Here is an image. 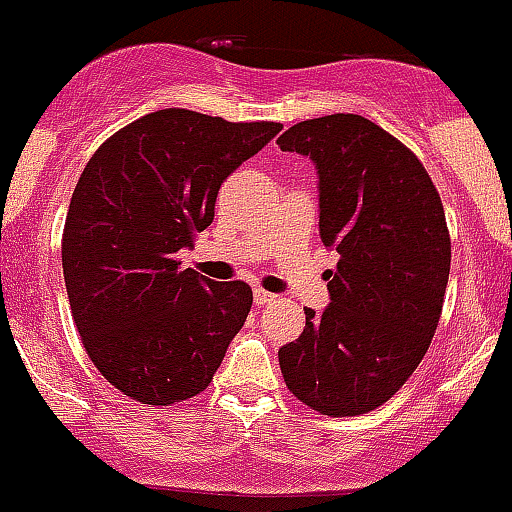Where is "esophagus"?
Masks as SVG:
<instances>
[{"label": "esophagus", "mask_w": 512, "mask_h": 512, "mask_svg": "<svg viewBox=\"0 0 512 512\" xmlns=\"http://www.w3.org/2000/svg\"><path fill=\"white\" fill-rule=\"evenodd\" d=\"M276 301V293L263 291V288H254V303L256 306H266V303Z\"/></svg>", "instance_id": "obj_1"}]
</instances>
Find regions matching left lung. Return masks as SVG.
Instances as JSON below:
<instances>
[{
	"label": "left lung",
	"instance_id": "left-lung-1",
	"mask_svg": "<svg viewBox=\"0 0 512 512\" xmlns=\"http://www.w3.org/2000/svg\"><path fill=\"white\" fill-rule=\"evenodd\" d=\"M276 144L316 166L318 234L338 254L331 303L306 308L301 336L278 348L283 381L323 416H361L411 378L438 326L443 204L413 151L358 114L301 121Z\"/></svg>",
	"mask_w": 512,
	"mask_h": 512
}]
</instances>
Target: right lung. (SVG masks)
Segmentation results:
<instances>
[{"label":"right lung","mask_w":512,"mask_h":512,"mask_svg":"<svg viewBox=\"0 0 512 512\" xmlns=\"http://www.w3.org/2000/svg\"><path fill=\"white\" fill-rule=\"evenodd\" d=\"M283 126L161 109L96 149L69 204L62 266L86 353L124 396L169 406L204 391L254 293L181 268L221 184Z\"/></svg>","instance_id":"1"}]
</instances>
